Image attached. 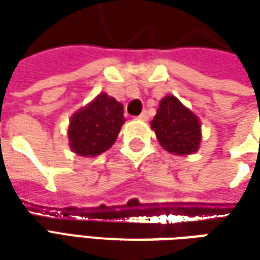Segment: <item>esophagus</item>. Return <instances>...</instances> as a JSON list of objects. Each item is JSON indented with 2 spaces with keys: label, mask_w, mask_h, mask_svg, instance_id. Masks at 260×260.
<instances>
[{
  "label": "esophagus",
  "mask_w": 260,
  "mask_h": 260,
  "mask_svg": "<svg viewBox=\"0 0 260 260\" xmlns=\"http://www.w3.org/2000/svg\"><path fill=\"white\" fill-rule=\"evenodd\" d=\"M139 120H147V113H146V111H143L142 114L139 115Z\"/></svg>",
  "instance_id": "obj_1"
}]
</instances>
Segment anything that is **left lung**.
<instances>
[{"mask_svg":"<svg viewBox=\"0 0 260 260\" xmlns=\"http://www.w3.org/2000/svg\"><path fill=\"white\" fill-rule=\"evenodd\" d=\"M159 143L175 155L197 152L201 142V125L194 113L179 103L174 95L165 96L152 120Z\"/></svg>","mask_w":260,"mask_h":260,"instance_id":"8db88e82","label":"left lung"}]
</instances>
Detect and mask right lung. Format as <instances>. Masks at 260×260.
<instances>
[{"mask_svg": "<svg viewBox=\"0 0 260 260\" xmlns=\"http://www.w3.org/2000/svg\"><path fill=\"white\" fill-rule=\"evenodd\" d=\"M124 121L123 104L113 96L100 94L71 118L69 146L81 156L101 155L114 145Z\"/></svg>", "mask_w": 260, "mask_h": 260, "instance_id": "obj_1", "label": "right lung"}]
</instances>
